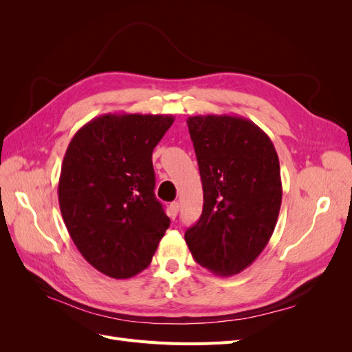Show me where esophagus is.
Returning a JSON list of instances; mask_svg holds the SVG:
<instances>
[{"mask_svg": "<svg viewBox=\"0 0 352 352\" xmlns=\"http://www.w3.org/2000/svg\"><path fill=\"white\" fill-rule=\"evenodd\" d=\"M179 202L177 201H175V202H172V204H170V216H172V219H176V216H177V212H179Z\"/></svg>", "mask_w": 352, "mask_h": 352, "instance_id": "1", "label": "esophagus"}]
</instances>
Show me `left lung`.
<instances>
[{"label": "left lung", "instance_id": "obj_1", "mask_svg": "<svg viewBox=\"0 0 352 352\" xmlns=\"http://www.w3.org/2000/svg\"><path fill=\"white\" fill-rule=\"evenodd\" d=\"M204 206L185 241L194 260L219 276L238 274L265 248L282 204L279 157L270 138L238 116L186 120Z\"/></svg>", "mask_w": 352, "mask_h": 352}]
</instances>
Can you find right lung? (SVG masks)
Instances as JSON below:
<instances>
[{"instance_id":"1","label":"right lung","mask_w":352,"mask_h":352,"mask_svg":"<svg viewBox=\"0 0 352 352\" xmlns=\"http://www.w3.org/2000/svg\"><path fill=\"white\" fill-rule=\"evenodd\" d=\"M173 122L167 114L95 117L63 158V220L83 258L110 278L145 270L170 226L154 194L153 151Z\"/></svg>"}]
</instances>
